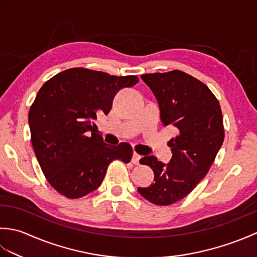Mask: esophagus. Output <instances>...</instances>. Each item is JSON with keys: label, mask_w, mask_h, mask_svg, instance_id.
I'll use <instances>...</instances> for the list:
<instances>
[{"label": "esophagus", "mask_w": 257, "mask_h": 257, "mask_svg": "<svg viewBox=\"0 0 257 257\" xmlns=\"http://www.w3.org/2000/svg\"><path fill=\"white\" fill-rule=\"evenodd\" d=\"M140 158H141V156L140 155H138L137 152H134V155H133V159H132V162L134 163V165H139V160H140Z\"/></svg>", "instance_id": "34e87169"}]
</instances>
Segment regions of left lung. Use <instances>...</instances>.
Instances as JSON below:
<instances>
[{
	"instance_id": "left-lung-1",
	"label": "left lung",
	"mask_w": 257,
	"mask_h": 257,
	"mask_svg": "<svg viewBox=\"0 0 257 257\" xmlns=\"http://www.w3.org/2000/svg\"><path fill=\"white\" fill-rule=\"evenodd\" d=\"M154 92L163 125L176 130L169 141L172 158L165 165L154 156L140 159L155 173L154 183L138 188L146 200L170 205L185 198L203 179L224 140L219 100L205 84L181 70L141 76Z\"/></svg>"
}]
</instances>
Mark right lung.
Wrapping results in <instances>:
<instances>
[{
  "instance_id": "obj_1",
  "label": "right lung",
  "mask_w": 257,
  "mask_h": 257,
  "mask_svg": "<svg viewBox=\"0 0 257 257\" xmlns=\"http://www.w3.org/2000/svg\"><path fill=\"white\" fill-rule=\"evenodd\" d=\"M137 76H113L69 68L42 86L29 112L31 140L48 183L68 199L101 184L109 163L132 160L133 148L103 143L94 120L110 111L117 92L138 83Z\"/></svg>"
}]
</instances>
